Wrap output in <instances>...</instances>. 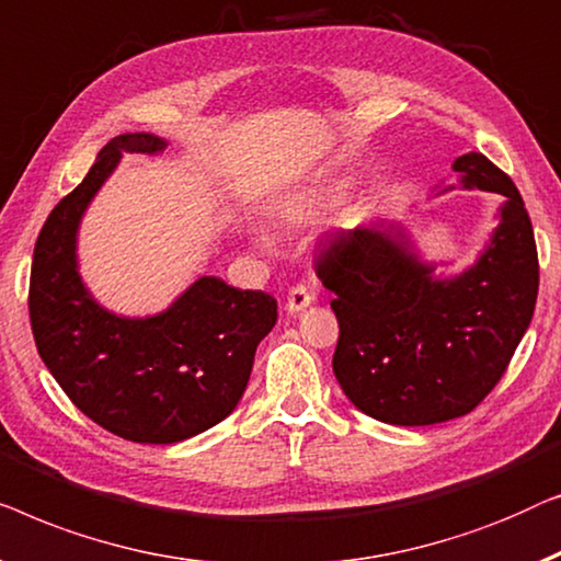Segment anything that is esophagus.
Masks as SVG:
<instances>
[{
	"label": "esophagus",
	"mask_w": 561,
	"mask_h": 561,
	"mask_svg": "<svg viewBox=\"0 0 561 561\" xmlns=\"http://www.w3.org/2000/svg\"><path fill=\"white\" fill-rule=\"evenodd\" d=\"M310 305H312V295L307 291V287H302V284H297V287H291L287 291V302H284V307H287L289 314H299Z\"/></svg>",
	"instance_id": "esophagus-1"
}]
</instances>
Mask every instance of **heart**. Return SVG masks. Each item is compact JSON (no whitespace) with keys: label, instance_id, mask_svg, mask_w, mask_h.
Here are the masks:
<instances>
[{"label":"heart","instance_id":"heart-1","mask_svg":"<svg viewBox=\"0 0 561 561\" xmlns=\"http://www.w3.org/2000/svg\"><path fill=\"white\" fill-rule=\"evenodd\" d=\"M343 195H345V187L335 185V183L305 187V191L291 193L289 198H284L279 203V216H282V220H287V224H291V226H307V224H312V220H318L322 213L333 210L335 205L343 201ZM251 236H254L256 247H262V249L272 247L270 233H266L264 228H254Z\"/></svg>","mask_w":561,"mask_h":561}]
</instances>
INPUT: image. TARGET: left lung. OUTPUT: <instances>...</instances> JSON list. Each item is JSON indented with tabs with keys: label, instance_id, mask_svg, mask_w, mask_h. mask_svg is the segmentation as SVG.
<instances>
[{
	"label": "left lung",
	"instance_id": "8db88e82",
	"mask_svg": "<svg viewBox=\"0 0 561 561\" xmlns=\"http://www.w3.org/2000/svg\"><path fill=\"white\" fill-rule=\"evenodd\" d=\"M453 170L468 191L503 198L499 226L468 270L439 277V264L378 224L341 231L318 259L341 325L337 383L363 414L397 427L472 412L501 381L534 318L539 256L520 193L480 152L457 157Z\"/></svg>",
	"mask_w": 561,
	"mask_h": 561
}]
</instances>
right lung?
Wrapping results in <instances>:
<instances>
[{"label": "right lung", "mask_w": 561, "mask_h": 561, "mask_svg": "<svg viewBox=\"0 0 561 561\" xmlns=\"http://www.w3.org/2000/svg\"><path fill=\"white\" fill-rule=\"evenodd\" d=\"M149 131L119 134L47 216L30 274L37 353L60 389L101 427L141 445H175L224 422L247 391L277 299L198 277L168 310L124 318L99 305L78 272V228L122 152L160 154Z\"/></svg>", "instance_id": "add662e5"}]
</instances>
